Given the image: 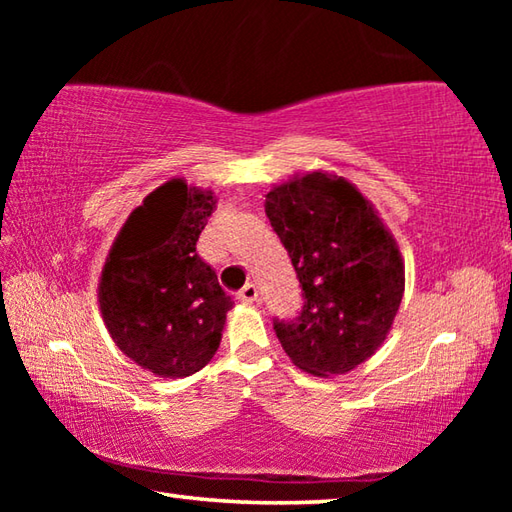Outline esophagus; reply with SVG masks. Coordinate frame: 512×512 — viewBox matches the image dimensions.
Listing matches in <instances>:
<instances>
[{
  "instance_id": "1",
  "label": "esophagus",
  "mask_w": 512,
  "mask_h": 512,
  "mask_svg": "<svg viewBox=\"0 0 512 512\" xmlns=\"http://www.w3.org/2000/svg\"><path fill=\"white\" fill-rule=\"evenodd\" d=\"M257 298H259V289L255 284H246V287L237 293V300L244 302V305H253V302H257Z\"/></svg>"
}]
</instances>
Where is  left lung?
Returning <instances> with one entry per match:
<instances>
[{
  "instance_id": "8db88e82",
  "label": "left lung",
  "mask_w": 512,
  "mask_h": 512,
  "mask_svg": "<svg viewBox=\"0 0 512 512\" xmlns=\"http://www.w3.org/2000/svg\"><path fill=\"white\" fill-rule=\"evenodd\" d=\"M266 216L296 268V320H275L284 352L316 377L345 375L386 341L404 296V262L350 180L309 171L266 194Z\"/></svg>"
}]
</instances>
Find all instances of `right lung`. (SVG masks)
Returning a JSON list of instances; mask_svg holds the SVG:
<instances>
[{"mask_svg":"<svg viewBox=\"0 0 512 512\" xmlns=\"http://www.w3.org/2000/svg\"><path fill=\"white\" fill-rule=\"evenodd\" d=\"M214 207L210 189L167 180L121 225L101 271L99 309L112 341L164 379L210 363L235 305L196 253Z\"/></svg>","mask_w":512,"mask_h":512,"instance_id":"add662e5","label":"right lung"}]
</instances>
